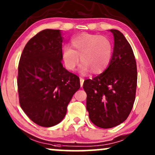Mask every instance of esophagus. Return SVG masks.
<instances>
[{"instance_id": "1", "label": "esophagus", "mask_w": 155, "mask_h": 155, "mask_svg": "<svg viewBox=\"0 0 155 155\" xmlns=\"http://www.w3.org/2000/svg\"><path fill=\"white\" fill-rule=\"evenodd\" d=\"M84 80L83 78H80V85H81V87L83 86V83H84Z\"/></svg>"}]
</instances>
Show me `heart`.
<instances>
[{
    "label": "heart",
    "instance_id": "b5f03b06",
    "mask_svg": "<svg viewBox=\"0 0 155 155\" xmlns=\"http://www.w3.org/2000/svg\"><path fill=\"white\" fill-rule=\"evenodd\" d=\"M71 46L63 49V60L68 70L74 71L82 62L80 72L86 74L91 70L92 74L104 72L109 65L113 54V44L108 37L90 33H81L72 38Z\"/></svg>",
    "mask_w": 155,
    "mask_h": 155
}]
</instances>
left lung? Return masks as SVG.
Returning a JSON list of instances; mask_svg holds the SVG:
<instances>
[{
  "label": "left lung",
  "mask_w": 155,
  "mask_h": 155,
  "mask_svg": "<svg viewBox=\"0 0 155 155\" xmlns=\"http://www.w3.org/2000/svg\"><path fill=\"white\" fill-rule=\"evenodd\" d=\"M114 38L108 67L84 81L87 110L94 124L111 128L126 120L132 110L137 86V66L130 45L120 31L111 29Z\"/></svg>",
  "instance_id": "obj_1"
}]
</instances>
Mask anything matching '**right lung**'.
Wrapping results in <instances>:
<instances>
[{"label":"right lung","instance_id":"right-lung-1","mask_svg":"<svg viewBox=\"0 0 155 155\" xmlns=\"http://www.w3.org/2000/svg\"><path fill=\"white\" fill-rule=\"evenodd\" d=\"M60 30L46 29L27 43L18 66L19 104L26 115L41 127L60 123L80 88L79 78L63 68Z\"/></svg>","mask_w":155,"mask_h":155}]
</instances>
